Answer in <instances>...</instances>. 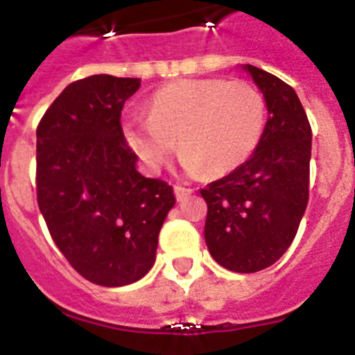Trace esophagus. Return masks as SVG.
<instances>
[{
  "instance_id": "esophagus-1",
  "label": "esophagus",
  "mask_w": 355,
  "mask_h": 355,
  "mask_svg": "<svg viewBox=\"0 0 355 355\" xmlns=\"http://www.w3.org/2000/svg\"><path fill=\"white\" fill-rule=\"evenodd\" d=\"M174 193H175V199L180 200V202H183V200H187L188 197L192 196V190L184 187H174Z\"/></svg>"
}]
</instances>
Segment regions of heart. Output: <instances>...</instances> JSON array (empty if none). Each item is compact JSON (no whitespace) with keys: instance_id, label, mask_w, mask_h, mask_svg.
<instances>
[{"instance_id":"1","label":"heart","mask_w":355,"mask_h":355,"mask_svg":"<svg viewBox=\"0 0 355 355\" xmlns=\"http://www.w3.org/2000/svg\"><path fill=\"white\" fill-rule=\"evenodd\" d=\"M266 124L261 92L247 81L180 80L150 97L149 115L122 122L128 146L150 172L165 167L175 149L190 178L224 175L258 149Z\"/></svg>"}]
</instances>
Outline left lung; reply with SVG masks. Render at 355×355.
<instances>
[{
    "label": "left lung",
    "instance_id": "1",
    "mask_svg": "<svg viewBox=\"0 0 355 355\" xmlns=\"http://www.w3.org/2000/svg\"><path fill=\"white\" fill-rule=\"evenodd\" d=\"M241 69L268 110L261 142L243 165L209 183L205 238L218 265L252 274L274 265L291 245L309 196L311 126L290 85L254 65Z\"/></svg>",
    "mask_w": 355,
    "mask_h": 355
}]
</instances>
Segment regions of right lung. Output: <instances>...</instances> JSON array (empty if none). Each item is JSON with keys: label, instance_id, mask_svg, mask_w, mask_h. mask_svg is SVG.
<instances>
[{"label": "right lung", "instance_id": "obj_1", "mask_svg": "<svg viewBox=\"0 0 355 355\" xmlns=\"http://www.w3.org/2000/svg\"><path fill=\"white\" fill-rule=\"evenodd\" d=\"M139 78L94 74L62 90L37 128V200L56 247L99 286L137 283L155 265L172 187L137 171L121 126Z\"/></svg>", "mask_w": 355, "mask_h": 355}]
</instances>
